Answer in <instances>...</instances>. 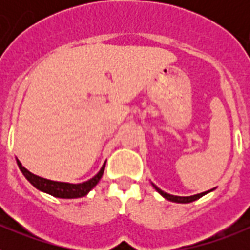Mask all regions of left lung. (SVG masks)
<instances>
[{
	"instance_id": "obj_1",
	"label": "left lung",
	"mask_w": 250,
	"mask_h": 250,
	"mask_svg": "<svg viewBox=\"0 0 250 250\" xmlns=\"http://www.w3.org/2000/svg\"><path fill=\"white\" fill-rule=\"evenodd\" d=\"M151 185L154 187V189H155L156 191H158L159 194H160L163 198H165L167 200H169V202H173V203H182V204H187V203H191V202H195V200L200 199L202 196L207 195L208 193H210V191H213L214 189H210V190H208V191H203V193H199V194H195V195H190V196H178V195H171V194H167L165 193V191H163L161 189H159L158 187H156L155 184H152Z\"/></svg>"
}]
</instances>
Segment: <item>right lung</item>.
Returning a JSON list of instances; mask_svg holds the SVG:
<instances>
[{"instance_id":"1","label":"right lung","mask_w":250,"mask_h":250,"mask_svg":"<svg viewBox=\"0 0 250 250\" xmlns=\"http://www.w3.org/2000/svg\"><path fill=\"white\" fill-rule=\"evenodd\" d=\"M16 161L20 170L23 174V176L36 188L37 190L50 194V195L55 196V198H61V199H76V198H83V196L87 195L90 193V190H92L98 185V183L100 182V179L103 178L104 170H105L106 165L105 161L103 167H101V169L99 170V173L95 176H92L87 182L72 184V183L55 182V180H50V179H45L39 175H35L31 171H28L25 167H22L21 161L17 158Z\"/></svg>"}]
</instances>
